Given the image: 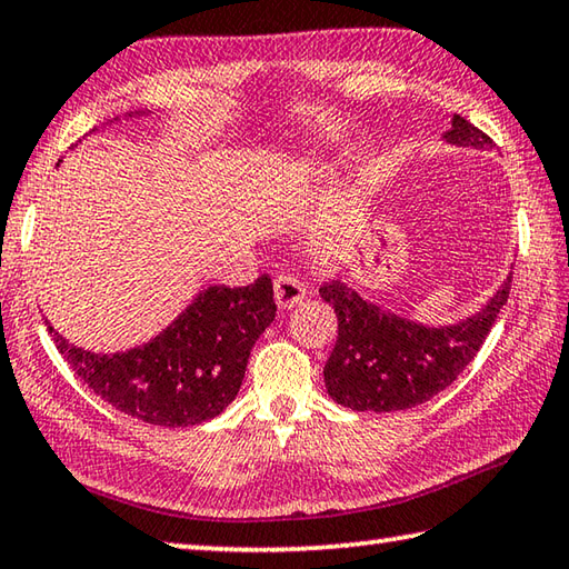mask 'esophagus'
I'll use <instances>...</instances> for the list:
<instances>
[{"label": "esophagus", "instance_id": "34e87169", "mask_svg": "<svg viewBox=\"0 0 569 569\" xmlns=\"http://www.w3.org/2000/svg\"><path fill=\"white\" fill-rule=\"evenodd\" d=\"M273 298L278 308H283V311H288V308L298 306L306 298V286L298 276L293 273H286V276H278L273 281Z\"/></svg>", "mask_w": 569, "mask_h": 569}]
</instances>
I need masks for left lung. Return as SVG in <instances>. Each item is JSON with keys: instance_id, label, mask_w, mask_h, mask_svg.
Returning a JSON list of instances; mask_svg holds the SVG:
<instances>
[{"instance_id": "left-lung-1", "label": "left lung", "mask_w": 569, "mask_h": 569, "mask_svg": "<svg viewBox=\"0 0 569 569\" xmlns=\"http://www.w3.org/2000/svg\"><path fill=\"white\" fill-rule=\"evenodd\" d=\"M452 147L490 149L492 139L452 113L446 131ZM512 273L478 313L452 326H422L370 303L340 278L320 286V298L338 316V340L323 368L328 396L350 410H408L438 396L478 356L500 308L508 303Z\"/></svg>"}]
</instances>
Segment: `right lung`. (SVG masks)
I'll use <instances>...</instances> for the list:
<instances>
[{
	"label": "right lung",
	"instance_id": "1",
	"mask_svg": "<svg viewBox=\"0 0 569 569\" xmlns=\"http://www.w3.org/2000/svg\"><path fill=\"white\" fill-rule=\"evenodd\" d=\"M273 318V283L261 276L246 288H201L159 336L117 353L69 343L49 320L47 328L74 373L109 406L149 426L189 428L221 416L239 396L251 348Z\"/></svg>",
	"mask_w": 569,
	"mask_h": 569
}]
</instances>
